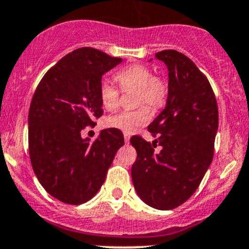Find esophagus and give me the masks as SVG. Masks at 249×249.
<instances>
[{"label": "esophagus", "instance_id": "1", "mask_svg": "<svg viewBox=\"0 0 249 249\" xmlns=\"http://www.w3.org/2000/svg\"><path fill=\"white\" fill-rule=\"evenodd\" d=\"M124 140H125V143H129L130 141V136L127 134H124Z\"/></svg>", "mask_w": 249, "mask_h": 249}]
</instances>
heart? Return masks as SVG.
Masks as SVG:
<instances>
[{
  "label": "heart",
  "mask_w": 249,
  "mask_h": 249,
  "mask_svg": "<svg viewBox=\"0 0 249 249\" xmlns=\"http://www.w3.org/2000/svg\"><path fill=\"white\" fill-rule=\"evenodd\" d=\"M114 79L123 90H136V105L139 108L122 110L107 118V125L115 127L125 134L136 131L140 126L147 124L150 119L148 105L153 110L161 108L169 96V84L164 78L153 76V71L142 64H134L120 70ZM100 100L104 108L112 110L118 106L119 91L107 80L100 84Z\"/></svg>",
  "instance_id": "1"
}]
</instances>
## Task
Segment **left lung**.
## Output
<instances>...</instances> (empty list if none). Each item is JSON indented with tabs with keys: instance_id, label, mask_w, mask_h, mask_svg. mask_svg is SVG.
<instances>
[{
	"instance_id": "left-lung-1",
	"label": "left lung",
	"mask_w": 249,
	"mask_h": 249,
	"mask_svg": "<svg viewBox=\"0 0 249 249\" xmlns=\"http://www.w3.org/2000/svg\"><path fill=\"white\" fill-rule=\"evenodd\" d=\"M169 70L165 109L150 123L153 143L130 139L137 152L131 177L137 195L157 210H172L195 193L210 167L218 130V106L205 74L182 53L155 54ZM162 145L160 152L154 148Z\"/></svg>"
}]
</instances>
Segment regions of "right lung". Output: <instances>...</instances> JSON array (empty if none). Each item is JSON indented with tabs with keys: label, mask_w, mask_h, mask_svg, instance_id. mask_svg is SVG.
Wrapping results in <instances>:
<instances>
[{
	"label": "right lung",
	"mask_w": 249,
	"mask_h": 249,
	"mask_svg": "<svg viewBox=\"0 0 249 249\" xmlns=\"http://www.w3.org/2000/svg\"><path fill=\"white\" fill-rule=\"evenodd\" d=\"M120 62L101 50L79 48L48 70L36 88L29 110L30 160L42 187L59 201L80 205L94 197L124 144L115 127L92 142L80 136L104 114L102 76Z\"/></svg>",
	"instance_id": "add662e5"
}]
</instances>
